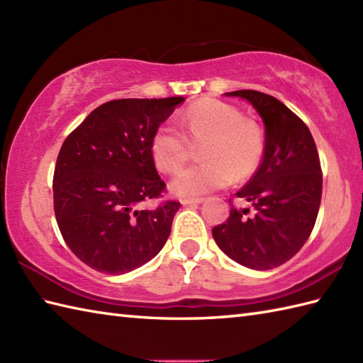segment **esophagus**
<instances>
[{
  "label": "esophagus",
  "mask_w": 363,
  "mask_h": 363,
  "mask_svg": "<svg viewBox=\"0 0 363 363\" xmlns=\"http://www.w3.org/2000/svg\"><path fill=\"white\" fill-rule=\"evenodd\" d=\"M204 201V198H182L181 203L184 206H194V204H201Z\"/></svg>",
  "instance_id": "obj_1"
}]
</instances>
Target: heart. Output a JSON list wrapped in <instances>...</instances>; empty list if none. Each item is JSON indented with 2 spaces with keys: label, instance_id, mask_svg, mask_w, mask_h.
<instances>
[{
  "label": "heart",
  "instance_id": "heart-1",
  "mask_svg": "<svg viewBox=\"0 0 363 363\" xmlns=\"http://www.w3.org/2000/svg\"><path fill=\"white\" fill-rule=\"evenodd\" d=\"M186 134L172 123L160 125L151 138V157L160 172L173 174L187 164L194 145H203V164L184 169L172 181L177 196H195L246 179L259 168L265 137L259 125L246 120L235 106L203 98L181 115Z\"/></svg>",
  "mask_w": 363,
  "mask_h": 363
}]
</instances>
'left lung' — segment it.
<instances>
[{
    "mask_svg": "<svg viewBox=\"0 0 363 363\" xmlns=\"http://www.w3.org/2000/svg\"><path fill=\"white\" fill-rule=\"evenodd\" d=\"M265 125V151L257 172L237 191L250 209L230 207L229 218L212 229L220 250L237 264L272 269L303 248L317 221L323 173L317 145L298 115L272 95L235 90Z\"/></svg>",
    "mask_w": 363,
    "mask_h": 363,
    "instance_id": "obj_1",
    "label": "left lung"
}]
</instances>
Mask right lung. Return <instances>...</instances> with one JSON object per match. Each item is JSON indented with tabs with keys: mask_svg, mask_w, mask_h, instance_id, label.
I'll return each mask as SVG.
<instances>
[{
	"mask_svg": "<svg viewBox=\"0 0 363 363\" xmlns=\"http://www.w3.org/2000/svg\"><path fill=\"white\" fill-rule=\"evenodd\" d=\"M184 96L113 99L65 138L52 177L54 213L68 248L96 272L123 274L164 248L181 204L164 195L151 138Z\"/></svg>",
	"mask_w": 363,
	"mask_h": 363,
	"instance_id": "1",
	"label": "right lung"
}]
</instances>
